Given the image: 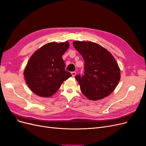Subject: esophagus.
Returning <instances> with one entry per match:
<instances>
[{
	"label": "esophagus",
	"instance_id": "34e87169",
	"mask_svg": "<svg viewBox=\"0 0 146 146\" xmlns=\"http://www.w3.org/2000/svg\"><path fill=\"white\" fill-rule=\"evenodd\" d=\"M71 74H72V77H74L75 75V74H76V72H75V71L71 72Z\"/></svg>",
	"mask_w": 146,
	"mask_h": 146
}]
</instances>
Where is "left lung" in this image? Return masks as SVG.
Returning <instances> with one entry per match:
<instances>
[{"label":"left lung","mask_w":146,"mask_h":146,"mask_svg":"<svg viewBox=\"0 0 146 146\" xmlns=\"http://www.w3.org/2000/svg\"><path fill=\"white\" fill-rule=\"evenodd\" d=\"M73 46L84 61L83 75H77L82 92L88 99L98 100L108 96L120 80V69L112 55L100 44L74 41Z\"/></svg>","instance_id":"obj_1"}]
</instances>
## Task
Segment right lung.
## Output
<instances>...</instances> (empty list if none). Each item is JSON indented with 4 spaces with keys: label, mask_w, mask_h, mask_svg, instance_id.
Returning <instances> with one entry per match:
<instances>
[{
    "label": "right lung",
    "mask_w": 146,
    "mask_h": 146,
    "mask_svg": "<svg viewBox=\"0 0 146 146\" xmlns=\"http://www.w3.org/2000/svg\"><path fill=\"white\" fill-rule=\"evenodd\" d=\"M69 47L68 42L48 43L35 52L24 70V77L29 89L42 97L56 93L64 81L72 76L65 70L63 54Z\"/></svg>",
    "instance_id": "right-lung-1"
}]
</instances>
